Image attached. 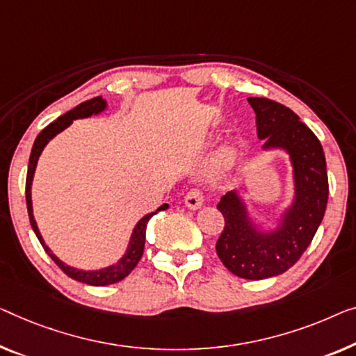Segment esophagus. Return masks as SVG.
I'll use <instances>...</instances> for the list:
<instances>
[{"label":"esophagus","mask_w":356,"mask_h":356,"mask_svg":"<svg viewBox=\"0 0 356 356\" xmlns=\"http://www.w3.org/2000/svg\"><path fill=\"white\" fill-rule=\"evenodd\" d=\"M185 206L192 211L200 209L201 206H203V193L196 188L190 190V192L185 195Z\"/></svg>","instance_id":"34e87169"}]
</instances>
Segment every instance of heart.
Here are the masks:
<instances>
[{"label":"heart","mask_w":356,"mask_h":356,"mask_svg":"<svg viewBox=\"0 0 356 356\" xmlns=\"http://www.w3.org/2000/svg\"><path fill=\"white\" fill-rule=\"evenodd\" d=\"M233 160H235V152H233L232 148H225V150L222 152L219 156V166L224 169L229 168V166H232Z\"/></svg>","instance_id":"1"}]
</instances>
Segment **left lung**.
I'll return each instance as SVG.
<instances>
[{
    "label": "left lung",
    "mask_w": 356,
    "mask_h": 356,
    "mask_svg": "<svg viewBox=\"0 0 356 356\" xmlns=\"http://www.w3.org/2000/svg\"><path fill=\"white\" fill-rule=\"evenodd\" d=\"M256 113L262 153L284 152L293 174V196L265 227L249 209L240 190L222 196L217 209L225 227L216 243L217 256L236 277L265 280L284 273L314 240L327 204L326 158L320 140L293 110L264 97H249Z\"/></svg>",
    "instance_id": "left-lung-1"
}]
</instances>
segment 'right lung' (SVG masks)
<instances>
[{
    "mask_svg": "<svg viewBox=\"0 0 356 356\" xmlns=\"http://www.w3.org/2000/svg\"><path fill=\"white\" fill-rule=\"evenodd\" d=\"M107 107H108L107 100L102 99V97H94L91 100H86V102L76 105V107L73 110L67 111L65 115L59 116V118H57L54 123L46 126L44 129L40 132L38 137L35 139L33 148H31L30 160H29V171H26V184H25L26 209H29L31 229H33L36 238L40 240L41 246L44 248L47 256H49L52 261L59 265V268L62 270L63 273L68 275V277L79 281V283H86V284H91V286H107V284H113V283H118V281H121V280H124L127 275H129L132 270L136 268V265L139 264V261H140L142 254H144L145 232H147L148 220H150L152 217L156 214V212L166 211L169 208V206L164 203L156 211L148 212V214L142 217V219L134 225V229H132L129 243H127L126 251H124L123 256H121L115 264L107 265V267L95 268V270H83V268L72 267V265H68L63 261H60V259L51 251V248L46 245L44 238H42L41 232L38 229V224H36V220H35L33 203H31V185H33L36 164H38L41 153H42V150H44V147L49 144V142L54 139L57 134H60L62 131H65L67 127L73 123V121L83 120V118H91V116H97L100 113H104V111L107 110Z\"/></svg>",
    "mask_w": 356,
    "mask_h": 356,
    "instance_id": "obj_1",
    "label": "right lung"
}]
</instances>
